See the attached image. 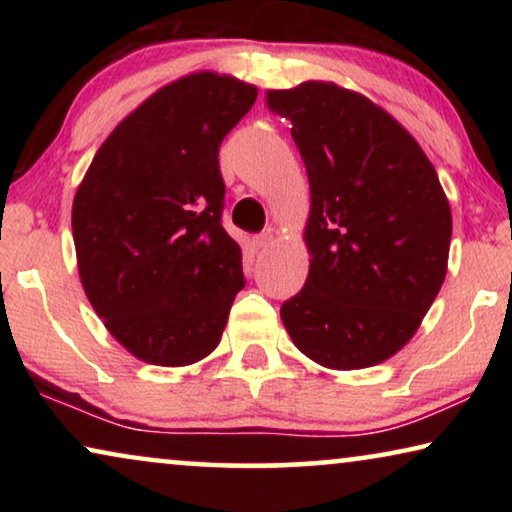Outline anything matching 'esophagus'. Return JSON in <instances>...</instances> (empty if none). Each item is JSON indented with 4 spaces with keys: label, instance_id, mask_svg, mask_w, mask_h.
Segmentation results:
<instances>
[{
    "label": "esophagus",
    "instance_id": "esophagus-1",
    "mask_svg": "<svg viewBox=\"0 0 512 512\" xmlns=\"http://www.w3.org/2000/svg\"><path fill=\"white\" fill-rule=\"evenodd\" d=\"M272 242H275V235H272L270 230H268V233H261V235H256V237H254V247H256V249H265V247H270Z\"/></svg>",
    "mask_w": 512,
    "mask_h": 512
}]
</instances>
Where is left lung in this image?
Here are the masks:
<instances>
[{"mask_svg":"<svg viewBox=\"0 0 512 512\" xmlns=\"http://www.w3.org/2000/svg\"><path fill=\"white\" fill-rule=\"evenodd\" d=\"M310 179L305 286L282 305L293 345L319 366L387 361L443 286L452 212L415 137L354 90L305 81L268 90Z\"/></svg>","mask_w":512,"mask_h":512,"instance_id":"8db88e82","label":"left lung"}]
</instances>
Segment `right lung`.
<instances>
[{"label": "right lung", "mask_w": 512, "mask_h": 512, "mask_svg": "<svg viewBox=\"0 0 512 512\" xmlns=\"http://www.w3.org/2000/svg\"><path fill=\"white\" fill-rule=\"evenodd\" d=\"M251 83L195 72L116 125L72 207L83 291L107 331L153 366H191L219 345L244 286L221 226L219 146L254 107Z\"/></svg>", "instance_id": "right-lung-1"}]
</instances>
